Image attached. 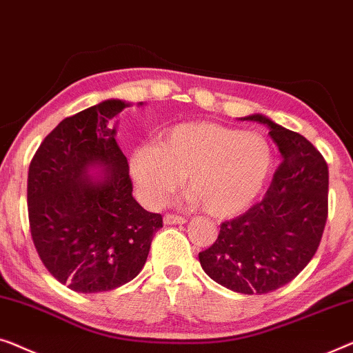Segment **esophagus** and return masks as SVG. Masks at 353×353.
I'll return each instance as SVG.
<instances>
[{
	"instance_id": "34e87169",
	"label": "esophagus",
	"mask_w": 353,
	"mask_h": 353,
	"mask_svg": "<svg viewBox=\"0 0 353 353\" xmlns=\"http://www.w3.org/2000/svg\"><path fill=\"white\" fill-rule=\"evenodd\" d=\"M187 219L182 216H176V214H166L165 216V224L166 225H172V224H185Z\"/></svg>"
}]
</instances>
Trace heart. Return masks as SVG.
<instances>
[{"label": "heart", "mask_w": 353, "mask_h": 353, "mask_svg": "<svg viewBox=\"0 0 353 353\" xmlns=\"http://www.w3.org/2000/svg\"><path fill=\"white\" fill-rule=\"evenodd\" d=\"M274 166L270 143L257 132L214 123L172 128L157 145L132 152L129 168L147 205L163 206L183 176L193 201L216 217L245 211L259 196Z\"/></svg>", "instance_id": "b5f03b06"}]
</instances>
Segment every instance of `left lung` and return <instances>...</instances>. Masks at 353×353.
<instances>
[{
  "label": "left lung",
  "instance_id": "1",
  "mask_svg": "<svg viewBox=\"0 0 353 353\" xmlns=\"http://www.w3.org/2000/svg\"><path fill=\"white\" fill-rule=\"evenodd\" d=\"M241 120L269 128L281 155L262 201L222 222L214 245L198 254L203 270L241 294H265L301 274L319 250L327 217V165L304 136L261 113Z\"/></svg>",
  "mask_w": 353,
  "mask_h": 353
}]
</instances>
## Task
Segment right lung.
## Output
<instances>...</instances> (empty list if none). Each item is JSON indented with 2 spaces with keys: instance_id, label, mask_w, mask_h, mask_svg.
<instances>
[{
  "instance_id": "right-lung-1",
  "label": "right lung",
  "mask_w": 353,
  "mask_h": 353,
  "mask_svg": "<svg viewBox=\"0 0 353 353\" xmlns=\"http://www.w3.org/2000/svg\"><path fill=\"white\" fill-rule=\"evenodd\" d=\"M129 105L107 99L65 118L30 163L28 221L39 259L57 281L84 294L136 278L163 227L161 214L134 200L115 141L112 121Z\"/></svg>"
}]
</instances>
